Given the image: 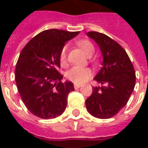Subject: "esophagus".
Wrapping results in <instances>:
<instances>
[{
  "label": "esophagus",
  "instance_id": "34e87169",
  "mask_svg": "<svg viewBox=\"0 0 148 148\" xmlns=\"http://www.w3.org/2000/svg\"><path fill=\"white\" fill-rule=\"evenodd\" d=\"M74 89H78V88H80L82 86V85H78V84H74Z\"/></svg>",
  "mask_w": 148,
  "mask_h": 148
}]
</instances>
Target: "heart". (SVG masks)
<instances>
[{"mask_svg": "<svg viewBox=\"0 0 148 148\" xmlns=\"http://www.w3.org/2000/svg\"><path fill=\"white\" fill-rule=\"evenodd\" d=\"M78 47H80L84 53L87 56H91L95 51L94 46L92 42L88 39H82L77 42ZM68 47L65 45L61 49L59 54V60L61 64L64 65L66 62L67 59ZM92 71L90 68L80 67V66H73L70 70H68L66 73V77L69 81H71L76 84H82L86 82L91 76Z\"/></svg>", "mask_w": 148, "mask_h": 148, "instance_id": "obj_1", "label": "heart"}]
</instances>
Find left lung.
I'll list each match as a JSON object with an SVG mask.
<instances>
[{"mask_svg": "<svg viewBox=\"0 0 148 148\" xmlns=\"http://www.w3.org/2000/svg\"><path fill=\"white\" fill-rule=\"evenodd\" d=\"M87 35L96 41L102 53V67L94 80L105 86L93 87L86 106L93 116L109 119L126 106L135 87L136 72L127 52L116 41L97 32Z\"/></svg>", "mask_w": 148, "mask_h": 148, "instance_id": "left-lung-1", "label": "left lung"}]
</instances>
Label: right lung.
<instances>
[{
    "label": "right lung",
    "mask_w": 148,
    "mask_h": 148,
    "mask_svg": "<svg viewBox=\"0 0 148 148\" xmlns=\"http://www.w3.org/2000/svg\"><path fill=\"white\" fill-rule=\"evenodd\" d=\"M79 32L42 31L24 46L18 58L15 78L18 92L27 109L42 119H52L65 111L71 82H62L59 54L65 42Z\"/></svg>",
    "instance_id": "add662e5"
}]
</instances>
